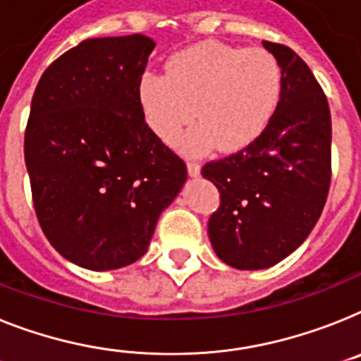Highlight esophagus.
I'll return each mask as SVG.
<instances>
[{
    "mask_svg": "<svg viewBox=\"0 0 361 361\" xmlns=\"http://www.w3.org/2000/svg\"><path fill=\"white\" fill-rule=\"evenodd\" d=\"M187 171H189V174L192 176V178H196V176H200L202 165H200L198 161H187Z\"/></svg>",
    "mask_w": 361,
    "mask_h": 361,
    "instance_id": "34e87169",
    "label": "esophagus"
}]
</instances>
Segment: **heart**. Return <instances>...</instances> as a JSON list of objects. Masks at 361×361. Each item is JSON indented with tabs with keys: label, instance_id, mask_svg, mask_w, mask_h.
Masks as SVG:
<instances>
[{
	"label": "heart",
	"instance_id": "heart-1",
	"mask_svg": "<svg viewBox=\"0 0 361 361\" xmlns=\"http://www.w3.org/2000/svg\"><path fill=\"white\" fill-rule=\"evenodd\" d=\"M283 95V69L262 47L205 42L176 53L166 75L147 71L139 102L148 126L172 143L185 124L198 123L180 141L190 154L214 147L238 152L268 128Z\"/></svg>",
	"mask_w": 361,
	"mask_h": 361
}]
</instances>
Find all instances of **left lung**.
Instances as JSON below:
<instances>
[{
    "label": "left lung",
    "mask_w": 361,
    "mask_h": 361,
    "mask_svg": "<svg viewBox=\"0 0 361 361\" xmlns=\"http://www.w3.org/2000/svg\"><path fill=\"white\" fill-rule=\"evenodd\" d=\"M262 45L283 69L274 119L240 152L202 169L220 192L209 240L237 269L269 268L298 250L319 220L332 174V123L319 82L290 47Z\"/></svg>",
    "instance_id": "obj_1"
}]
</instances>
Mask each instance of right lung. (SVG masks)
<instances>
[{
	"mask_svg": "<svg viewBox=\"0 0 361 361\" xmlns=\"http://www.w3.org/2000/svg\"><path fill=\"white\" fill-rule=\"evenodd\" d=\"M154 47L143 35L84 40L32 95L23 152L36 216L63 259L93 271L141 259L187 180L139 102Z\"/></svg>",
	"mask_w": 361,
	"mask_h": 361,
	"instance_id": "add662e5",
	"label": "right lung"
}]
</instances>
